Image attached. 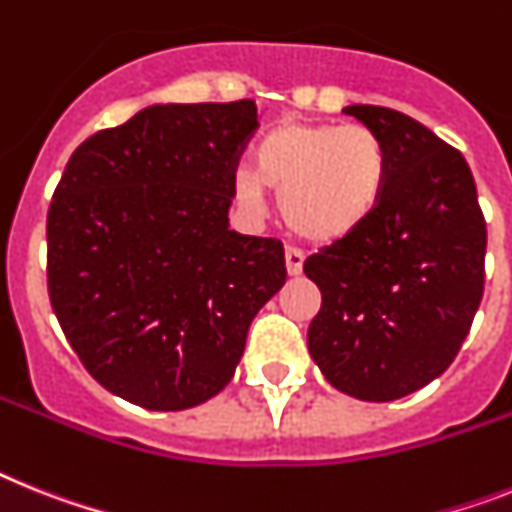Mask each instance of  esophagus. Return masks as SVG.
I'll list each match as a JSON object with an SVG mask.
<instances>
[{"label": "esophagus", "instance_id": "1", "mask_svg": "<svg viewBox=\"0 0 512 512\" xmlns=\"http://www.w3.org/2000/svg\"><path fill=\"white\" fill-rule=\"evenodd\" d=\"M302 268H304L302 252L294 247L286 249V273H289V276H299V273H302Z\"/></svg>", "mask_w": 512, "mask_h": 512}]
</instances>
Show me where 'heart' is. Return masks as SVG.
Masks as SVG:
<instances>
[{"label":"heart","instance_id":"heart-1","mask_svg":"<svg viewBox=\"0 0 512 512\" xmlns=\"http://www.w3.org/2000/svg\"><path fill=\"white\" fill-rule=\"evenodd\" d=\"M390 158L364 124L281 122L252 148V169L234 174V197L260 213L278 192L283 223L307 242L349 239L375 216L388 190Z\"/></svg>","mask_w":512,"mask_h":512}]
</instances>
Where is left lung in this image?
Returning a JSON list of instances; mask_svg holds the SVG:
<instances>
[{
    "mask_svg": "<svg viewBox=\"0 0 512 512\" xmlns=\"http://www.w3.org/2000/svg\"><path fill=\"white\" fill-rule=\"evenodd\" d=\"M343 111L388 148V190L364 229L307 257L322 294L307 346L333 388L385 403L461 351L484 294L487 223L466 158L435 132L385 106Z\"/></svg>",
    "mask_w": 512,
    "mask_h": 512,
    "instance_id": "left-lung-1",
    "label": "left lung"
}]
</instances>
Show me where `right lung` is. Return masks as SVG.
Wrapping results in <instances>:
<instances>
[{"mask_svg":"<svg viewBox=\"0 0 512 512\" xmlns=\"http://www.w3.org/2000/svg\"><path fill=\"white\" fill-rule=\"evenodd\" d=\"M255 101L153 103L88 137L46 221L49 296L109 393L150 411L210 401L286 283L276 239L229 229Z\"/></svg>","mask_w":512,"mask_h":512,"instance_id":"1","label":"right lung"}]
</instances>
